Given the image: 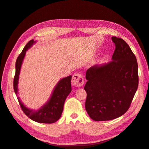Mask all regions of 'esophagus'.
Here are the masks:
<instances>
[{
	"mask_svg": "<svg viewBox=\"0 0 149 149\" xmlns=\"http://www.w3.org/2000/svg\"><path fill=\"white\" fill-rule=\"evenodd\" d=\"M72 83L75 86L81 87L84 84V80L83 76L81 74L75 73L73 74L72 78Z\"/></svg>",
	"mask_w": 149,
	"mask_h": 149,
	"instance_id": "esophagus-1",
	"label": "esophagus"
}]
</instances>
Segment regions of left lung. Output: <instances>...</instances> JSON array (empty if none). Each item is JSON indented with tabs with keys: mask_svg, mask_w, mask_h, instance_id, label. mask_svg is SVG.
I'll return each instance as SVG.
<instances>
[{
	"mask_svg": "<svg viewBox=\"0 0 149 149\" xmlns=\"http://www.w3.org/2000/svg\"><path fill=\"white\" fill-rule=\"evenodd\" d=\"M115 50L112 61L91 67L87 81L86 109L95 121L114 120L128 110L138 87V67L134 54L123 39L112 37Z\"/></svg>",
	"mask_w": 149,
	"mask_h": 149,
	"instance_id": "8db88e82",
	"label": "left lung"
}]
</instances>
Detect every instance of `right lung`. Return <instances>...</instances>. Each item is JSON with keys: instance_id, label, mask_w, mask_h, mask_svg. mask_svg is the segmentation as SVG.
Masks as SVG:
<instances>
[{"instance_id": "obj_1", "label": "right lung", "mask_w": 149, "mask_h": 149, "mask_svg": "<svg viewBox=\"0 0 149 149\" xmlns=\"http://www.w3.org/2000/svg\"><path fill=\"white\" fill-rule=\"evenodd\" d=\"M35 42L34 40H30L26 45L17 59L15 63L16 71H15L13 80V89L16 95H17L18 93V83H19L21 65L25 56L26 52ZM71 78L72 76L71 75L60 80L54 87L52 95L48 102L37 111L27 108L20 101L19 97H17L20 107L24 113L30 119L36 122L42 123H53L56 122L61 117L65 99L69 94L71 92Z\"/></svg>"}]
</instances>
